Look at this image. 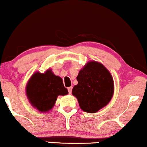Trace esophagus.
Instances as JSON below:
<instances>
[{"mask_svg":"<svg viewBox=\"0 0 147 147\" xmlns=\"http://www.w3.org/2000/svg\"><path fill=\"white\" fill-rule=\"evenodd\" d=\"M72 87H69L68 88V93L70 94L72 93Z\"/></svg>","mask_w":147,"mask_h":147,"instance_id":"34e87169","label":"esophagus"}]
</instances>
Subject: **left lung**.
Segmentation results:
<instances>
[{
  "label": "left lung",
  "instance_id": "obj_1",
  "mask_svg": "<svg viewBox=\"0 0 147 147\" xmlns=\"http://www.w3.org/2000/svg\"><path fill=\"white\" fill-rule=\"evenodd\" d=\"M78 84L72 94L84 112L95 113L107 106L114 94V81L109 70L102 63L90 61L77 77Z\"/></svg>",
  "mask_w": 147,
  "mask_h": 147
}]
</instances>
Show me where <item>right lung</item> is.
<instances>
[{"label":"right lung","instance_id":"1","mask_svg":"<svg viewBox=\"0 0 147 147\" xmlns=\"http://www.w3.org/2000/svg\"><path fill=\"white\" fill-rule=\"evenodd\" d=\"M68 94L62 78L55 75L51 69H47L43 73L34 72L26 86V94L30 104L42 113H47L53 109L57 96Z\"/></svg>","mask_w":147,"mask_h":147}]
</instances>
